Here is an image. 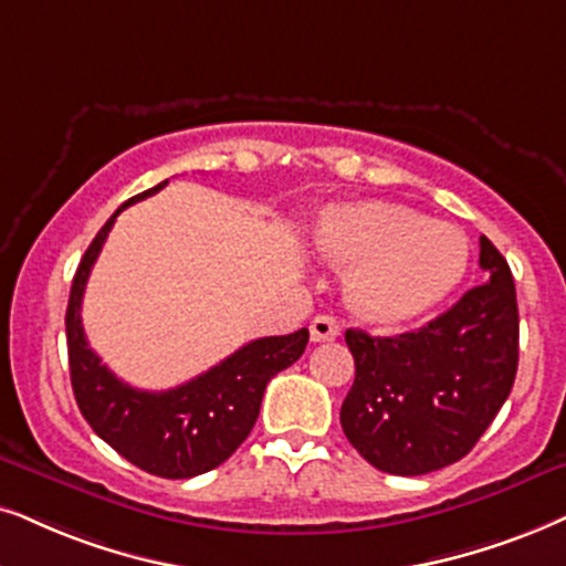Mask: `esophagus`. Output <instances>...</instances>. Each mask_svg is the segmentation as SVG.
Here are the masks:
<instances>
[{
    "instance_id": "1",
    "label": "esophagus",
    "mask_w": 566,
    "mask_h": 566,
    "mask_svg": "<svg viewBox=\"0 0 566 566\" xmlns=\"http://www.w3.org/2000/svg\"><path fill=\"white\" fill-rule=\"evenodd\" d=\"M339 336V324L332 316H316L311 321V342H332Z\"/></svg>"
}]
</instances>
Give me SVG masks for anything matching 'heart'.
<instances>
[{"label": "heart", "mask_w": 566, "mask_h": 566, "mask_svg": "<svg viewBox=\"0 0 566 566\" xmlns=\"http://www.w3.org/2000/svg\"><path fill=\"white\" fill-rule=\"evenodd\" d=\"M313 250L332 269L347 271V307L378 328L426 316L462 282L470 255L460 227L395 200L326 209L313 227Z\"/></svg>", "instance_id": "heart-1"}]
</instances>
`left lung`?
Listing matches in <instances>:
<instances>
[{"mask_svg": "<svg viewBox=\"0 0 566 566\" xmlns=\"http://www.w3.org/2000/svg\"><path fill=\"white\" fill-rule=\"evenodd\" d=\"M489 282L415 332L370 336L347 328L355 384L342 431L381 473L426 475L462 460L510 397L520 313L510 263L481 238Z\"/></svg>", "mask_w": 566, "mask_h": 566, "instance_id": "obj_1", "label": "left lung"}]
</instances>
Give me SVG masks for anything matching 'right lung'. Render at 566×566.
I'll list each match as a JSON object with an SVG mask.
<instances>
[{
  "label": "right lung",
  "instance_id": "add662e5",
  "mask_svg": "<svg viewBox=\"0 0 566 566\" xmlns=\"http://www.w3.org/2000/svg\"><path fill=\"white\" fill-rule=\"evenodd\" d=\"M167 182L133 196L98 230L75 271L64 326L70 381L88 426L135 468L177 481L209 473L230 460L259 420L266 384L305 353L307 328L248 342L219 366L167 391L135 389L104 366L102 357L88 347L83 332L81 305L85 282L119 211L159 192Z\"/></svg>",
  "mask_w": 566,
  "mask_h": 566
}]
</instances>
